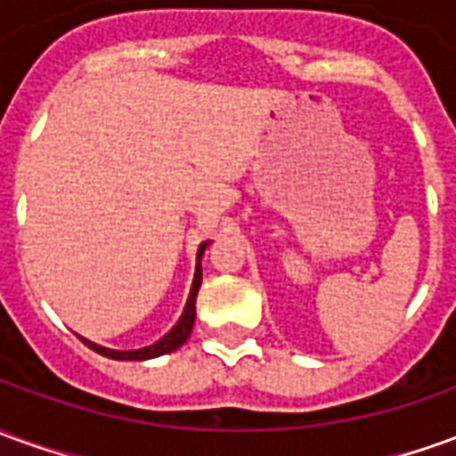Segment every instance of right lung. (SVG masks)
Wrapping results in <instances>:
<instances>
[{"label": "right lung", "instance_id": "1", "mask_svg": "<svg viewBox=\"0 0 456 456\" xmlns=\"http://www.w3.org/2000/svg\"><path fill=\"white\" fill-rule=\"evenodd\" d=\"M209 241L205 244H200L198 248V266H195V278H192V288H190V296H188V303H185V310H183V315L180 320L175 322V327L170 330L168 335L160 337L159 342L149 344V346H143V349H131V352H119V349H107V346H100V344L94 342H87L83 339L93 352L102 354V356H110V359H119V362H146V359H153V356H160V354H168V352H175L178 346L188 342L190 332H192V325H195V297H198V290H200V283H202V266H200V258L205 254V248H208Z\"/></svg>", "mask_w": 456, "mask_h": 456}]
</instances>
